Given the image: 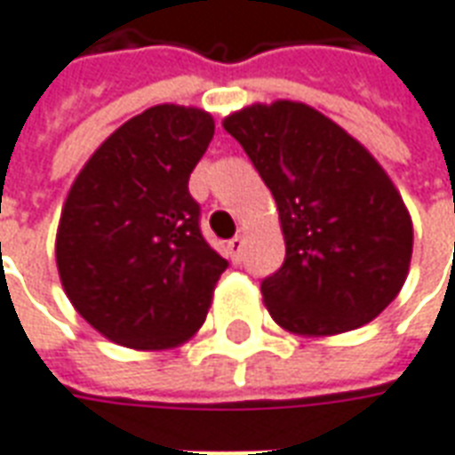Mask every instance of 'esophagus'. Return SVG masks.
I'll list each match as a JSON object with an SVG mask.
<instances>
[{
    "label": "esophagus",
    "instance_id": "34e87169",
    "mask_svg": "<svg viewBox=\"0 0 455 455\" xmlns=\"http://www.w3.org/2000/svg\"><path fill=\"white\" fill-rule=\"evenodd\" d=\"M243 247H245V240H243V237H233V240L228 243L230 259H233L235 265H240V262H243Z\"/></svg>",
    "mask_w": 455,
    "mask_h": 455
}]
</instances>
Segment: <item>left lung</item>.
Listing matches in <instances>:
<instances>
[{
	"mask_svg": "<svg viewBox=\"0 0 455 455\" xmlns=\"http://www.w3.org/2000/svg\"><path fill=\"white\" fill-rule=\"evenodd\" d=\"M222 128L280 210L284 262L259 284L272 319L327 337L379 317L409 275L413 228L374 156L305 103H255Z\"/></svg>",
	"mask_w": 455,
	"mask_h": 455,
	"instance_id": "obj_1",
	"label": "left lung"
}]
</instances>
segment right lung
I'll return each mask as SVG.
<instances>
[{
  "label": "right lung",
  "instance_id": "obj_1",
  "mask_svg": "<svg viewBox=\"0 0 455 455\" xmlns=\"http://www.w3.org/2000/svg\"><path fill=\"white\" fill-rule=\"evenodd\" d=\"M212 133L200 108L153 106L106 138L68 190L56 267L106 339L168 349L203 327L228 259L200 233L188 180Z\"/></svg>",
  "mask_w": 455,
  "mask_h": 455
}]
</instances>
